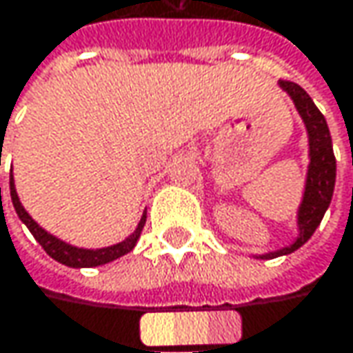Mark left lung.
<instances>
[{
    "label": "left lung",
    "instance_id": "obj_1",
    "mask_svg": "<svg viewBox=\"0 0 353 353\" xmlns=\"http://www.w3.org/2000/svg\"><path fill=\"white\" fill-rule=\"evenodd\" d=\"M279 86L291 97L295 109L303 121L307 141H309V165H307V177H305L303 198L297 210L299 234L295 241L283 248H276L265 254H254V259H265V261L283 256V254H291L313 236L315 228L323 220L325 210L332 204V196L336 188V155H334V145H332V135H330L325 117L315 107L311 97L299 84L281 81Z\"/></svg>",
    "mask_w": 353,
    "mask_h": 353
}]
</instances>
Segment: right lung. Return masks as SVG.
<instances>
[{"label":"right lung","instance_id":"obj_1","mask_svg":"<svg viewBox=\"0 0 353 353\" xmlns=\"http://www.w3.org/2000/svg\"><path fill=\"white\" fill-rule=\"evenodd\" d=\"M1 153V151H0ZM1 192V190H0ZM10 194H12V202H14V208H16L19 220L28 226V230L34 234V239L42 244V248L48 252L50 256L66 267H72V269H88V267H101V265H107L111 261H117L119 256L131 252L135 248V244L141 236V230L145 226V220H147V210L143 212L135 232L131 236H127L123 242H117L112 246H105V248H79V246H72L68 242L56 239L54 234L46 232L28 212L21 206L19 202V196L16 192V183H14V174H10Z\"/></svg>","mask_w":353,"mask_h":353}]
</instances>
